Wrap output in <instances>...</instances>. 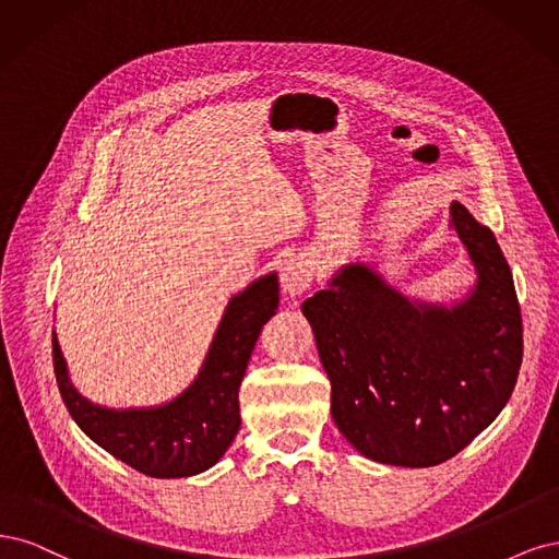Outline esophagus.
Instances as JSON below:
<instances>
[{
    "label": "esophagus",
    "mask_w": 559,
    "mask_h": 559,
    "mask_svg": "<svg viewBox=\"0 0 559 559\" xmlns=\"http://www.w3.org/2000/svg\"><path fill=\"white\" fill-rule=\"evenodd\" d=\"M313 283V266L309 260L293 258L287 260L281 269V285L287 297H299L309 290Z\"/></svg>",
    "instance_id": "34e87169"
}]
</instances>
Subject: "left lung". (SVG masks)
I'll use <instances>...</instances> for the list:
<instances>
[{"label":"left lung","mask_w":559,"mask_h":559,"mask_svg":"<svg viewBox=\"0 0 559 559\" xmlns=\"http://www.w3.org/2000/svg\"><path fill=\"white\" fill-rule=\"evenodd\" d=\"M450 227L478 283L460 304L408 301L367 264H346L301 304L332 383V418L359 453L435 466L507 406L522 362V316L495 234L460 202Z\"/></svg>","instance_id":"left-lung-1"}]
</instances>
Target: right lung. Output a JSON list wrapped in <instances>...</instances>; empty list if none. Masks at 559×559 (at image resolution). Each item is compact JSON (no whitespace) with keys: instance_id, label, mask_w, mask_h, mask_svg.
Instances as JSON below:
<instances>
[{"instance_id":"right-lung-1","label":"right lung","mask_w":559,"mask_h":559,"mask_svg":"<svg viewBox=\"0 0 559 559\" xmlns=\"http://www.w3.org/2000/svg\"><path fill=\"white\" fill-rule=\"evenodd\" d=\"M278 309L276 274L234 295L194 383L165 406L104 408L76 392L52 334V367L67 411L76 425L132 469L153 478H183L218 462L241 425L239 388L264 322Z\"/></svg>"}]
</instances>
